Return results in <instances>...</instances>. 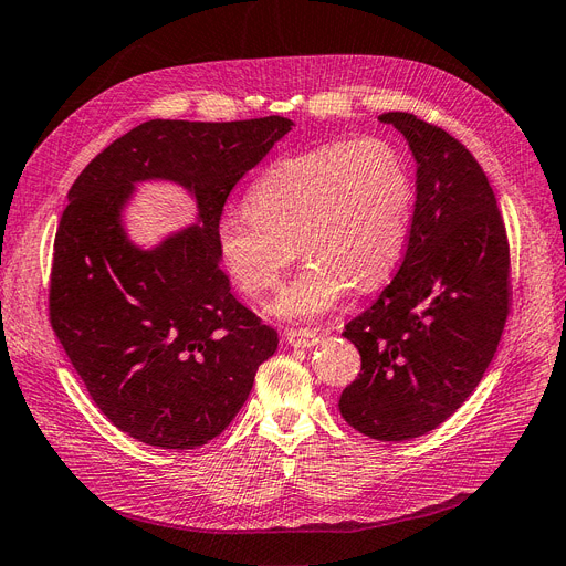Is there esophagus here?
I'll list each match as a JSON object with an SVG mask.
<instances>
[{
  "mask_svg": "<svg viewBox=\"0 0 566 566\" xmlns=\"http://www.w3.org/2000/svg\"><path fill=\"white\" fill-rule=\"evenodd\" d=\"M285 338H287V344L295 348H311L321 342L318 332H313V329H287Z\"/></svg>",
  "mask_w": 566,
  "mask_h": 566,
  "instance_id": "obj_1",
  "label": "esophagus"
}]
</instances>
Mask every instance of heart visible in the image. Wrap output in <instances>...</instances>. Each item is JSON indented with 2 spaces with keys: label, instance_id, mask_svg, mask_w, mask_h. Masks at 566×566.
Instances as JSON below:
<instances>
[{
  "label": "heart",
  "instance_id": "b5f03b06",
  "mask_svg": "<svg viewBox=\"0 0 566 566\" xmlns=\"http://www.w3.org/2000/svg\"><path fill=\"white\" fill-rule=\"evenodd\" d=\"M248 211L222 213L218 253L245 295L274 290L308 262L271 304L281 318H318L348 287L371 290L397 269L409 241L416 186L395 146L332 142L271 165L245 197Z\"/></svg>",
  "mask_w": 566,
  "mask_h": 566
}]
</instances>
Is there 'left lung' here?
Here are the masks:
<instances>
[{
  "label": "left lung",
  "mask_w": 566,
  "mask_h": 566,
  "mask_svg": "<svg viewBox=\"0 0 566 566\" xmlns=\"http://www.w3.org/2000/svg\"><path fill=\"white\" fill-rule=\"evenodd\" d=\"M378 120L413 150L416 209L395 279L346 325L361 369L338 411L369 439L409 441L453 416L490 367L511 308V255L476 157L413 113Z\"/></svg>",
  "instance_id": "obj_1"
}]
</instances>
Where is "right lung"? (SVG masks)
<instances>
[{"instance_id":"1","label":"right lung","mask_w":566,"mask_h":566,"mask_svg":"<svg viewBox=\"0 0 566 566\" xmlns=\"http://www.w3.org/2000/svg\"><path fill=\"white\" fill-rule=\"evenodd\" d=\"M292 120H148L106 146L70 190L49 290L51 327L97 409L155 448L224 432L279 334L234 295L216 228L232 188ZM167 177L198 199L200 224L153 252L124 237L133 184Z\"/></svg>"}]
</instances>
